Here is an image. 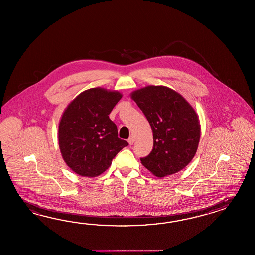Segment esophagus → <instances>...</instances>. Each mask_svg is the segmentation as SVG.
<instances>
[{"label":"esophagus","mask_w":255,"mask_h":255,"mask_svg":"<svg viewBox=\"0 0 255 255\" xmlns=\"http://www.w3.org/2000/svg\"><path fill=\"white\" fill-rule=\"evenodd\" d=\"M135 141V137L131 136L128 139V142L129 143V145H133V143Z\"/></svg>","instance_id":"1"}]
</instances>
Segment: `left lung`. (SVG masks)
Wrapping results in <instances>:
<instances>
[{"label": "left lung", "mask_w": 255, "mask_h": 255, "mask_svg": "<svg viewBox=\"0 0 255 255\" xmlns=\"http://www.w3.org/2000/svg\"><path fill=\"white\" fill-rule=\"evenodd\" d=\"M132 100L142 110L153 133V148L140 159L156 177L182 171L198 148L201 126L194 107L178 92L163 85L133 91Z\"/></svg>", "instance_id": "8db88e82"}]
</instances>
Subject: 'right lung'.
<instances>
[{
    "instance_id": "1",
    "label": "right lung",
    "mask_w": 255,
    "mask_h": 255,
    "mask_svg": "<svg viewBox=\"0 0 255 255\" xmlns=\"http://www.w3.org/2000/svg\"><path fill=\"white\" fill-rule=\"evenodd\" d=\"M119 91L95 87L78 95L66 107L58 130L59 150L71 171L96 177L128 143L120 139L109 114L122 98Z\"/></svg>"
}]
</instances>
